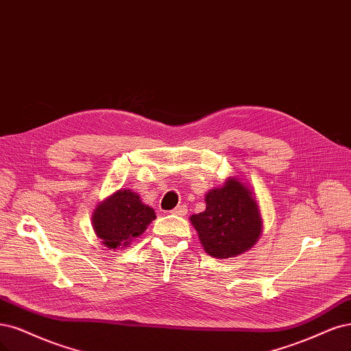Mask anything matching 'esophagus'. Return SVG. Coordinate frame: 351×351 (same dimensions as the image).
<instances>
[{
	"label": "esophagus",
	"instance_id": "esophagus-1",
	"mask_svg": "<svg viewBox=\"0 0 351 351\" xmlns=\"http://www.w3.org/2000/svg\"><path fill=\"white\" fill-rule=\"evenodd\" d=\"M173 213L177 216H184L187 213V206L186 204H178V206L173 210Z\"/></svg>",
	"mask_w": 351,
	"mask_h": 351
}]
</instances>
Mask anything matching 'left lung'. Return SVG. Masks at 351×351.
<instances>
[{
  "instance_id": "obj_1",
  "label": "left lung",
  "mask_w": 351,
  "mask_h": 351,
  "mask_svg": "<svg viewBox=\"0 0 351 351\" xmlns=\"http://www.w3.org/2000/svg\"><path fill=\"white\" fill-rule=\"evenodd\" d=\"M254 195L235 176L204 195L206 210L191 215L190 222L209 256L232 258L256 245L263 231V219Z\"/></svg>"
}]
</instances>
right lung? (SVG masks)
Masks as SVG:
<instances>
[{
    "label": "right lung",
    "instance_id": "add662e5",
    "mask_svg": "<svg viewBox=\"0 0 351 351\" xmlns=\"http://www.w3.org/2000/svg\"><path fill=\"white\" fill-rule=\"evenodd\" d=\"M155 217L154 209L141 200L138 193L120 189L95 206L93 229L104 247L125 248L145 232Z\"/></svg>",
    "mask_w": 351,
    "mask_h": 351
}]
</instances>
